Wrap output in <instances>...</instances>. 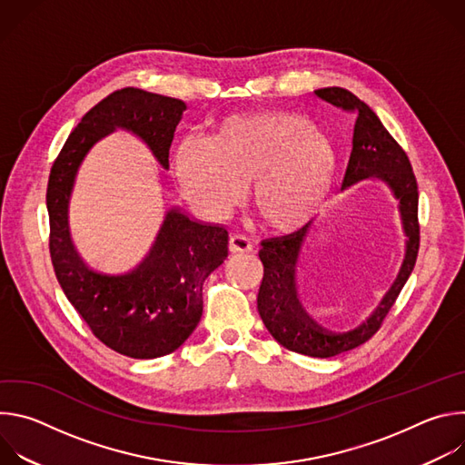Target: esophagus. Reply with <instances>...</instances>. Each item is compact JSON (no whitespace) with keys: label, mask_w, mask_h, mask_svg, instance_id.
<instances>
[{"label":"esophagus","mask_w":465,"mask_h":465,"mask_svg":"<svg viewBox=\"0 0 465 465\" xmlns=\"http://www.w3.org/2000/svg\"><path fill=\"white\" fill-rule=\"evenodd\" d=\"M228 248L232 253H250L253 250V244L246 235H230Z\"/></svg>","instance_id":"1"}]
</instances>
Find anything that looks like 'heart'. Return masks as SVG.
<instances>
[{"mask_svg":"<svg viewBox=\"0 0 465 465\" xmlns=\"http://www.w3.org/2000/svg\"><path fill=\"white\" fill-rule=\"evenodd\" d=\"M187 201L206 217H226L252 182V203L264 226L296 233L333 198L341 156L305 115L283 110L230 114L204 138H182L171 156Z\"/></svg>","mask_w":465,"mask_h":465,"instance_id":"b5f03b06","label":"heart"}]
</instances>
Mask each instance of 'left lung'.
Listing matches in <instances>:
<instances>
[{"label": "left lung", "instance_id": "left-lung-1", "mask_svg": "<svg viewBox=\"0 0 465 465\" xmlns=\"http://www.w3.org/2000/svg\"><path fill=\"white\" fill-rule=\"evenodd\" d=\"M314 95L337 108L355 112L353 149L342 189H348L362 180H379L393 194L400 208L405 232V259L395 282L382 296L375 311L357 327L333 333L318 325L303 309L298 298L296 267L302 248L309 237V226L302 232L264 239L261 242L259 259L262 262V282L257 294V311L267 325L269 333L287 350L327 359L350 351L370 341L381 327L384 316L395 303L409 276L414 271L420 250L418 224V183L412 165L405 151L390 136L375 112L351 92L331 86L314 90Z\"/></svg>", "mask_w": 465, "mask_h": 465}]
</instances>
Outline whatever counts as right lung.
Listing matches in <instances>:
<instances>
[{
  "mask_svg": "<svg viewBox=\"0 0 465 465\" xmlns=\"http://www.w3.org/2000/svg\"><path fill=\"white\" fill-rule=\"evenodd\" d=\"M185 103L140 88H123L97 103L54 160L47 183L49 252L56 280L92 333L132 359L178 350L203 316V285L228 257V232L171 208L145 259L124 274L88 269L70 233V201L81 163L114 130L138 136L163 169Z\"/></svg>",
  "mask_w": 465,
  "mask_h": 465,
  "instance_id": "right-lung-1",
  "label": "right lung"
}]
</instances>
